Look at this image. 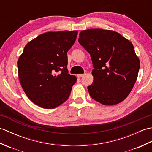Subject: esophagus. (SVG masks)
Instances as JSON below:
<instances>
[{
	"mask_svg": "<svg viewBox=\"0 0 152 152\" xmlns=\"http://www.w3.org/2000/svg\"><path fill=\"white\" fill-rule=\"evenodd\" d=\"M83 76H84V74H77V77L78 78H82V77H83Z\"/></svg>",
	"mask_w": 152,
	"mask_h": 152,
	"instance_id": "34e87169",
	"label": "esophagus"
}]
</instances>
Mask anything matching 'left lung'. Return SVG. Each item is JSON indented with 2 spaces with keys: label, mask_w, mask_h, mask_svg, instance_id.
<instances>
[{
  "label": "left lung",
  "mask_w": 152,
  "mask_h": 152,
  "mask_svg": "<svg viewBox=\"0 0 152 152\" xmlns=\"http://www.w3.org/2000/svg\"><path fill=\"white\" fill-rule=\"evenodd\" d=\"M78 42L90 54L93 82L91 97L104 105L124 101L133 89L140 69L133 45L117 32L90 28L80 32Z\"/></svg>",
  "instance_id": "obj_1"
}]
</instances>
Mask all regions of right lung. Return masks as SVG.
Here are the masks:
<instances>
[{
  "instance_id": "obj_1",
  "label": "right lung",
  "mask_w": 152,
  "mask_h": 152,
  "mask_svg": "<svg viewBox=\"0 0 152 152\" xmlns=\"http://www.w3.org/2000/svg\"><path fill=\"white\" fill-rule=\"evenodd\" d=\"M78 31L48 32L25 46L18 61L19 82L28 98L40 107L55 108L69 97L75 76L67 69V52Z\"/></svg>"
}]
</instances>
